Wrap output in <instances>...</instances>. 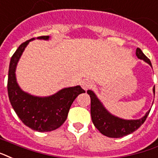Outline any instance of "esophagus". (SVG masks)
Returning <instances> with one entry per match:
<instances>
[{"instance_id": "1", "label": "esophagus", "mask_w": 158, "mask_h": 158, "mask_svg": "<svg viewBox=\"0 0 158 158\" xmlns=\"http://www.w3.org/2000/svg\"><path fill=\"white\" fill-rule=\"evenodd\" d=\"M81 87L84 89V90H87L88 89H89L90 87H92V83L89 80H84V81L81 82Z\"/></svg>"}]
</instances>
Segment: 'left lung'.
<instances>
[{
	"instance_id": "left-lung-1",
	"label": "left lung",
	"mask_w": 158,
	"mask_h": 158,
	"mask_svg": "<svg viewBox=\"0 0 158 158\" xmlns=\"http://www.w3.org/2000/svg\"><path fill=\"white\" fill-rule=\"evenodd\" d=\"M136 55L138 59L144 60L145 62L149 64L150 66H152L150 60L143 54L139 48L136 50ZM87 93L88 94H89L91 98L90 113L93 123L102 134L108 138H122L123 136H127L136 131L145 122V120L148 116L149 112L151 110L150 109L148 112H147L145 116H143L140 119L126 120L120 118L110 114L103 107V103L99 101L98 97L92 90H88ZM153 93L155 94V87H153Z\"/></svg>"
}]
</instances>
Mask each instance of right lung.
<instances>
[{
	"instance_id": "obj_1",
	"label": "right lung",
	"mask_w": 158,
	"mask_h": 158,
	"mask_svg": "<svg viewBox=\"0 0 158 158\" xmlns=\"http://www.w3.org/2000/svg\"><path fill=\"white\" fill-rule=\"evenodd\" d=\"M50 36H40L37 39L49 40ZM26 40L18 47L10 59L7 81L10 102L21 122L38 132H50L57 129L67 118L69 108L77 96L85 93L80 86L64 88L49 97H37L24 92L18 85L15 69L20 56L29 42Z\"/></svg>"
}]
</instances>
